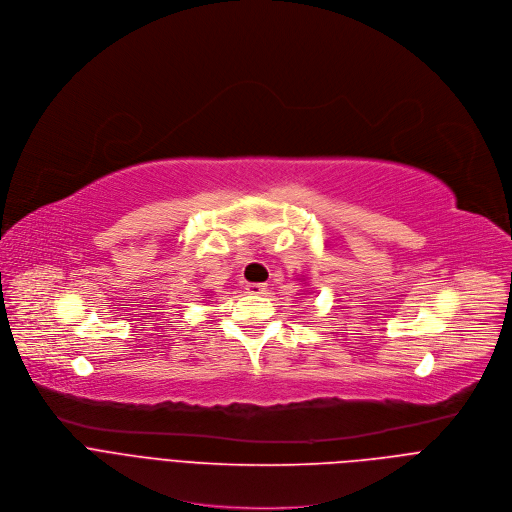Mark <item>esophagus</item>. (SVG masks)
Instances as JSON below:
<instances>
[{
	"label": "esophagus",
	"instance_id": "esophagus-1",
	"mask_svg": "<svg viewBox=\"0 0 512 512\" xmlns=\"http://www.w3.org/2000/svg\"><path fill=\"white\" fill-rule=\"evenodd\" d=\"M246 292H248V294H254V296H260V294L266 292V284L250 282V284H246Z\"/></svg>",
	"mask_w": 512,
	"mask_h": 512
}]
</instances>
